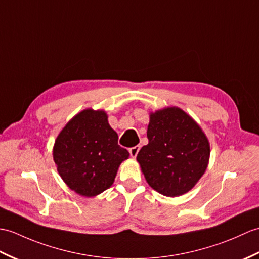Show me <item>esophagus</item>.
I'll list each match as a JSON object with an SVG mask.
<instances>
[{
    "label": "esophagus",
    "instance_id": "34e87169",
    "mask_svg": "<svg viewBox=\"0 0 259 259\" xmlns=\"http://www.w3.org/2000/svg\"><path fill=\"white\" fill-rule=\"evenodd\" d=\"M139 150H140V146H135V147L130 148V149H129V153H130L131 157H132V158H136L138 152H139Z\"/></svg>",
    "mask_w": 259,
    "mask_h": 259
}]
</instances>
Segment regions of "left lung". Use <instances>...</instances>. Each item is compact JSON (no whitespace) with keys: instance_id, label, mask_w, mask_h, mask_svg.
I'll return each mask as SVG.
<instances>
[{"instance_id":"left-lung-1","label":"left lung","mask_w":259,"mask_h":259,"mask_svg":"<svg viewBox=\"0 0 259 259\" xmlns=\"http://www.w3.org/2000/svg\"><path fill=\"white\" fill-rule=\"evenodd\" d=\"M149 143L137 155L148 184L165 196L189 192L205 172L207 138L193 119L178 107L150 113Z\"/></svg>"}]
</instances>
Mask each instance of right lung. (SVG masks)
Masks as SVG:
<instances>
[{
    "instance_id": "1",
    "label": "right lung",
    "mask_w": 259,
    "mask_h": 259,
    "mask_svg": "<svg viewBox=\"0 0 259 259\" xmlns=\"http://www.w3.org/2000/svg\"><path fill=\"white\" fill-rule=\"evenodd\" d=\"M53 158L59 176L81 196L92 197L112 185L129 152L118 144V135L104 110L85 109L56 138Z\"/></svg>"
}]
</instances>
